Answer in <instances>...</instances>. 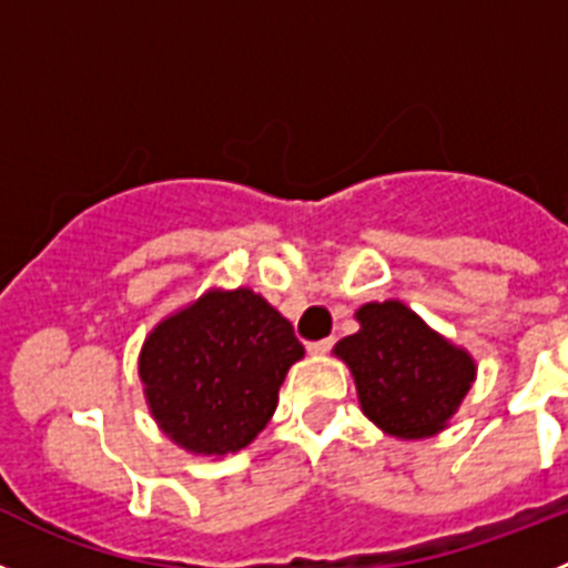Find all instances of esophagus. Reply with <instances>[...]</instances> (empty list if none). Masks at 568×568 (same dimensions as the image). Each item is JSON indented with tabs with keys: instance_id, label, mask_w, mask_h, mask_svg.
Here are the masks:
<instances>
[{
	"instance_id": "esophagus-1",
	"label": "esophagus",
	"mask_w": 568,
	"mask_h": 568,
	"mask_svg": "<svg viewBox=\"0 0 568 568\" xmlns=\"http://www.w3.org/2000/svg\"><path fill=\"white\" fill-rule=\"evenodd\" d=\"M331 347H333V338H322V342H311L308 344V353H311V356H325Z\"/></svg>"
}]
</instances>
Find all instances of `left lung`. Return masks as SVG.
<instances>
[{
  "label": "left lung",
  "mask_w": 568,
  "mask_h": 568,
  "mask_svg": "<svg viewBox=\"0 0 568 568\" xmlns=\"http://www.w3.org/2000/svg\"><path fill=\"white\" fill-rule=\"evenodd\" d=\"M356 320L358 333L333 353L349 367L364 415L397 439L445 432L476 381L474 356L400 300L367 302Z\"/></svg>",
  "instance_id": "8db88e82"
}]
</instances>
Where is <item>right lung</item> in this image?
<instances>
[{
    "label": "right lung",
    "instance_id": "right-lung-1",
    "mask_svg": "<svg viewBox=\"0 0 568 568\" xmlns=\"http://www.w3.org/2000/svg\"><path fill=\"white\" fill-rule=\"evenodd\" d=\"M305 347L252 288H210L153 325L140 349L145 404L162 434L195 457L246 448L277 409Z\"/></svg>",
    "mask_w": 568,
    "mask_h": 568
}]
</instances>
